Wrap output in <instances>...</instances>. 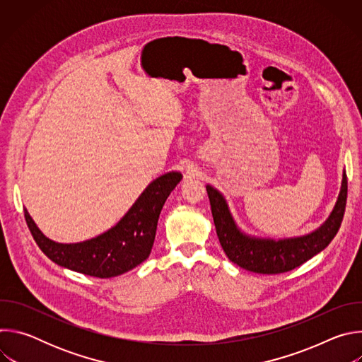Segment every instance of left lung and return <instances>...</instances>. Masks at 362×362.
<instances>
[{"label": "left lung", "instance_id": "8db88e82", "mask_svg": "<svg viewBox=\"0 0 362 362\" xmlns=\"http://www.w3.org/2000/svg\"><path fill=\"white\" fill-rule=\"evenodd\" d=\"M219 242L229 261L255 274L292 271L322 252L339 230L346 206L348 182L342 170L341 189L328 218L315 230L292 238H262L246 233L236 223L226 197L212 185H206Z\"/></svg>", "mask_w": 362, "mask_h": 362}]
</instances>
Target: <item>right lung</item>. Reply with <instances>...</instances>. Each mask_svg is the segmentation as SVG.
Instances as JSON below:
<instances>
[{"label": "right lung", "instance_id": "1", "mask_svg": "<svg viewBox=\"0 0 362 362\" xmlns=\"http://www.w3.org/2000/svg\"><path fill=\"white\" fill-rule=\"evenodd\" d=\"M182 177L172 170L151 180L115 226L83 242L60 243L47 238L27 209L25 222L40 249L59 267L95 278L119 276L148 257L163 204Z\"/></svg>", "mask_w": 362, "mask_h": 362}]
</instances>
